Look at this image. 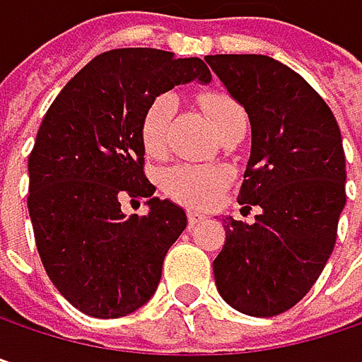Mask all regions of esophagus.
Masks as SVG:
<instances>
[{
  "mask_svg": "<svg viewBox=\"0 0 362 362\" xmlns=\"http://www.w3.org/2000/svg\"><path fill=\"white\" fill-rule=\"evenodd\" d=\"M186 218H188V224H190V226H194V224H197V222H201L205 216H203V214H199V211H192V209H190V211L186 214Z\"/></svg>",
  "mask_w": 362,
  "mask_h": 362,
  "instance_id": "obj_1",
  "label": "esophagus"
}]
</instances>
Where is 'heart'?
I'll list each match as a JSON object with an SVG mask.
<instances>
[{
	"label": "heart",
	"instance_id": "1",
	"mask_svg": "<svg viewBox=\"0 0 362 362\" xmlns=\"http://www.w3.org/2000/svg\"><path fill=\"white\" fill-rule=\"evenodd\" d=\"M203 110L209 115L218 132H222L235 117L245 115L237 98L222 90H209L199 96ZM176 115V96L163 92L155 96L140 117V140L151 157H161L168 151L170 127ZM230 182V174L224 168L207 165H174L161 176V188L168 197L188 207H209L214 205Z\"/></svg>",
	"mask_w": 362,
	"mask_h": 362
}]
</instances>
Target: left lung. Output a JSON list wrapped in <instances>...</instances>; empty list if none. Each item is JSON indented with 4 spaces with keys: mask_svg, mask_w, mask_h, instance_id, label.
Instances as JSON below:
<instances>
[{
    "mask_svg": "<svg viewBox=\"0 0 362 362\" xmlns=\"http://www.w3.org/2000/svg\"><path fill=\"white\" fill-rule=\"evenodd\" d=\"M205 62L252 121V157L239 205L253 224L224 220L214 259L220 296L250 317L293 308L317 283L346 205L339 125L319 92L287 64L257 54H216Z\"/></svg>",
    "mask_w": 362,
    "mask_h": 362,
    "instance_id": "1",
    "label": "left lung"
}]
</instances>
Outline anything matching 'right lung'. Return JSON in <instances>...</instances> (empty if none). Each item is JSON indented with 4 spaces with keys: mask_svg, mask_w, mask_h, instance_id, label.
Listing matches in <instances>:
<instances>
[{
    "mask_svg": "<svg viewBox=\"0 0 362 362\" xmlns=\"http://www.w3.org/2000/svg\"><path fill=\"white\" fill-rule=\"evenodd\" d=\"M211 73L201 58L119 47L88 62L47 109L29 155V216L41 264L81 313L117 319L155 293L186 214L161 201L144 174L140 117L174 86ZM148 198L146 216L123 200Z\"/></svg>",
    "mask_w": 362,
    "mask_h": 362,
    "instance_id": "right-lung-1",
    "label": "right lung"
}]
</instances>
